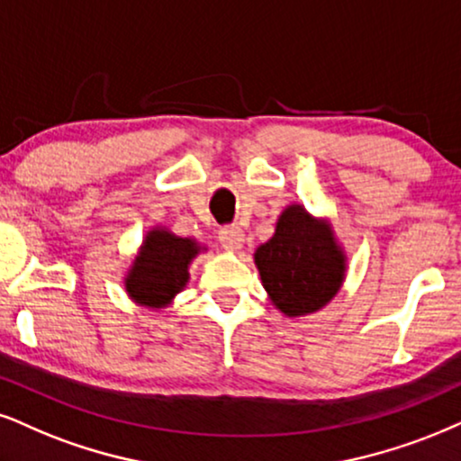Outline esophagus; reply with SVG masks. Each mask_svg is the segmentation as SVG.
Returning a JSON list of instances; mask_svg holds the SVG:
<instances>
[{"mask_svg":"<svg viewBox=\"0 0 461 461\" xmlns=\"http://www.w3.org/2000/svg\"><path fill=\"white\" fill-rule=\"evenodd\" d=\"M243 241H246V235H243L240 226H229V229L220 230V243L224 249L237 252V249L243 248Z\"/></svg>","mask_w":461,"mask_h":461,"instance_id":"1","label":"esophagus"}]
</instances>
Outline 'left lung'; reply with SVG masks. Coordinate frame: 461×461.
<instances>
[{"label": "left lung", "mask_w": 461, "mask_h": 461, "mask_svg": "<svg viewBox=\"0 0 461 461\" xmlns=\"http://www.w3.org/2000/svg\"><path fill=\"white\" fill-rule=\"evenodd\" d=\"M271 303L288 318L314 314L338 294L346 274V254L331 224L288 204L269 241L254 252Z\"/></svg>", "instance_id": "left-lung-1"}]
</instances>
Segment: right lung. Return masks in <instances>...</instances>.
<instances>
[{
    "label": "right lung",
    "mask_w": 461,
    "mask_h": 461,
    "mask_svg": "<svg viewBox=\"0 0 461 461\" xmlns=\"http://www.w3.org/2000/svg\"><path fill=\"white\" fill-rule=\"evenodd\" d=\"M194 240L177 237L167 229H151L126 276V293L145 308H167L187 284V267L201 254Z\"/></svg>",
    "instance_id": "add662e5"
}]
</instances>
